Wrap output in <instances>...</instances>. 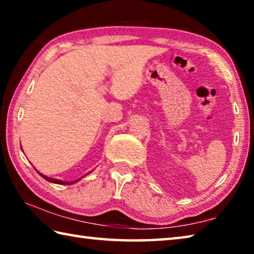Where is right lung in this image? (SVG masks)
<instances>
[{"label":"right lung","instance_id":"obj_1","mask_svg":"<svg viewBox=\"0 0 254 254\" xmlns=\"http://www.w3.org/2000/svg\"><path fill=\"white\" fill-rule=\"evenodd\" d=\"M37 171H38V170H37ZM38 174H39L42 178H45L46 180H48V182H50V183H54V184H58V185H70V184H74V183H77V182H78V180H80L81 178L84 177V176H83V177H81V178H78L77 180H75V182H70V183H68V182H63V180H58V179H54V178L47 177V176L40 174L39 171H38Z\"/></svg>","mask_w":254,"mask_h":254}]
</instances>
